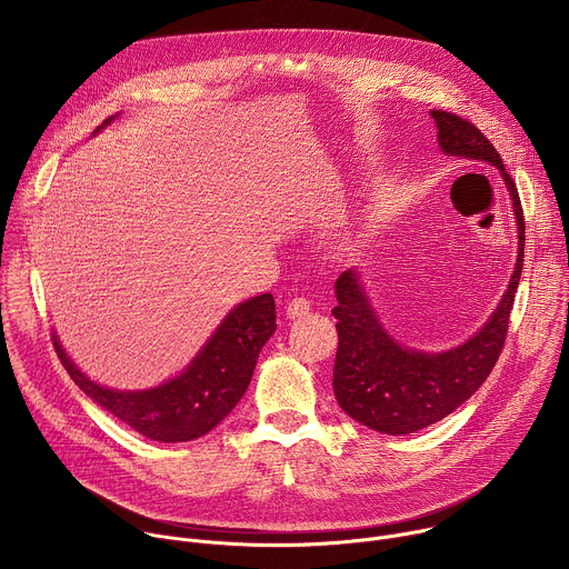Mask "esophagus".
<instances>
[{"mask_svg":"<svg viewBox=\"0 0 569 569\" xmlns=\"http://www.w3.org/2000/svg\"><path fill=\"white\" fill-rule=\"evenodd\" d=\"M308 310H310V301H308L306 297H295V299H290L288 306H286V315H288L290 319L303 317V315H308Z\"/></svg>","mask_w":569,"mask_h":569,"instance_id":"34e87169","label":"esophagus"}]
</instances>
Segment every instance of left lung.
Returning a JSON list of instances; mask_svg holds the SVG:
<instances>
[{
  "instance_id": "left-lung-1",
  "label": "left lung",
  "mask_w": 569,
  "mask_h": 569,
  "mask_svg": "<svg viewBox=\"0 0 569 569\" xmlns=\"http://www.w3.org/2000/svg\"><path fill=\"white\" fill-rule=\"evenodd\" d=\"M446 154L496 167L513 198L518 220V261L509 288L481 331L446 353H419L396 345L373 315L356 270L336 281L338 356L333 391L340 408L358 423L382 435H410L446 419L493 371L509 331L525 261V216L518 189L496 146L475 123L446 110L430 112Z\"/></svg>"
}]
</instances>
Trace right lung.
I'll return each mask as SVG.
<instances>
[{
    "mask_svg": "<svg viewBox=\"0 0 569 569\" xmlns=\"http://www.w3.org/2000/svg\"><path fill=\"white\" fill-rule=\"evenodd\" d=\"M110 121L112 117L103 126ZM274 331V297H252L224 317L184 373L146 391H117L92 382L67 358L56 333L51 340L71 380L101 408L152 441L178 443L207 435L236 408Z\"/></svg>",
    "mask_w": 569,
    "mask_h": 569,
    "instance_id": "right-lung-1",
    "label": "right lung"
}]
</instances>
